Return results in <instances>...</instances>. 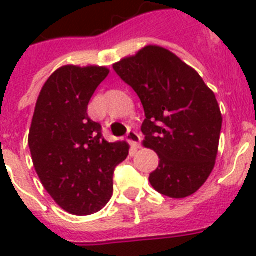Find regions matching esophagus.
Segmentation results:
<instances>
[{"mask_svg": "<svg viewBox=\"0 0 256 256\" xmlns=\"http://www.w3.org/2000/svg\"><path fill=\"white\" fill-rule=\"evenodd\" d=\"M128 140L132 144V146L134 148H140V136L136 132H132V130H128Z\"/></svg>", "mask_w": 256, "mask_h": 256, "instance_id": "1", "label": "esophagus"}]
</instances>
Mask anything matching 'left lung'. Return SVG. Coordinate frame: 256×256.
<instances>
[{"label":"left lung","mask_w":256,"mask_h":256,"mask_svg":"<svg viewBox=\"0 0 256 256\" xmlns=\"http://www.w3.org/2000/svg\"><path fill=\"white\" fill-rule=\"evenodd\" d=\"M112 68L144 104L142 144L160 156L148 176L152 186L175 199L196 192L218 156L223 118L214 92L162 46H144Z\"/></svg>","instance_id":"1"}]
</instances>
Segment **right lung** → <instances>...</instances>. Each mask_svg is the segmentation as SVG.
Returning a JSON list of instances; mask_svg holds the SVG:
<instances>
[{"label": "right lung", "instance_id": "add662e5", "mask_svg": "<svg viewBox=\"0 0 256 256\" xmlns=\"http://www.w3.org/2000/svg\"><path fill=\"white\" fill-rule=\"evenodd\" d=\"M110 70L65 65L54 72L38 96L29 130L30 154L42 186L73 215L102 210L112 195L114 168L128 158L126 142H108L88 104Z\"/></svg>", "mask_w": 256, "mask_h": 256}]
</instances>
